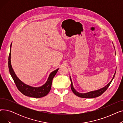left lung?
Returning <instances> with one entry per match:
<instances>
[{"label":"left lung","instance_id":"left-lung-1","mask_svg":"<svg viewBox=\"0 0 123 123\" xmlns=\"http://www.w3.org/2000/svg\"><path fill=\"white\" fill-rule=\"evenodd\" d=\"M114 48H115V47H114ZM116 69L115 72V73L114 74V76L113 77V78H112L111 81L107 85H106L104 87L102 88H101L100 89H98V90H95V91H90V92H87V93H79V92H77L76 91V90L75 89V88L73 87L72 79H71V76L70 75V81H71V88L72 91L74 93V94H75L77 96L79 97L84 98H94L100 96L103 93H104V92H105L106 91V90L109 87L110 85L111 84V82H112L113 79L114 78L115 75V74H116Z\"/></svg>","mask_w":123,"mask_h":123}]
</instances>
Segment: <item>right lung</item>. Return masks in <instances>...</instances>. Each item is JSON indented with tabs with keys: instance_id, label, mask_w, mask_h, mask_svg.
<instances>
[{
	"instance_id": "add662e5",
	"label": "right lung",
	"mask_w": 123,
	"mask_h": 123,
	"mask_svg": "<svg viewBox=\"0 0 123 123\" xmlns=\"http://www.w3.org/2000/svg\"><path fill=\"white\" fill-rule=\"evenodd\" d=\"M11 46L12 43L10 45V53L8 57V68L10 74L12 79H13L14 83L16 84L17 88L19 90V91L21 92L23 95L25 96L33 98H41L43 97L46 96L50 91L53 79L55 76L56 74L57 73L58 70H59V68L53 71V72H52L50 74L46 83L41 86L34 87L26 84L23 83L18 78L16 74L15 73L12 67L10 60Z\"/></svg>"
}]
</instances>
